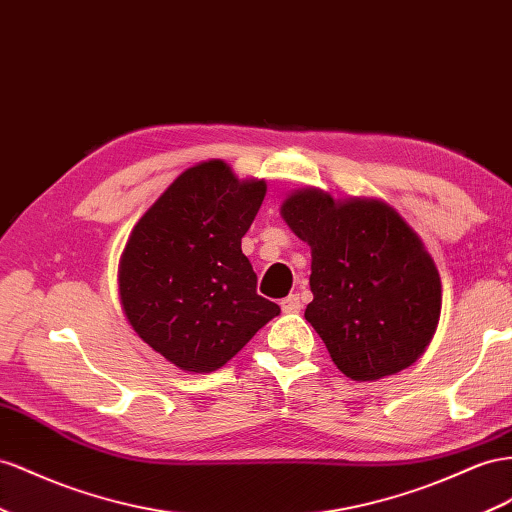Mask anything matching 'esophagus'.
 <instances>
[{"label": "esophagus", "instance_id": "obj_1", "mask_svg": "<svg viewBox=\"0 0 512 512\" xmlns=\"http://www.w3.org/2000/svg\"><path fill=\"white\" fill-rule=\"evenodd\" d=\"M282 310L284 312H288V314H293V312H299L303 306H301V299H299V295H288V297H284L282 299Z\"/></svg>", "mask_w": 512, "mask_h": 512}]
</instances>
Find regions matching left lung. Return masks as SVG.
<instances>
[{
	"instance_id": "8db88e82",
	"label": "left lung",
	"mask_w": 512,
	"mask_h": 512,
	"mask_svg": "<svg viewBox=\"0 0 512 512\" xmlns=\"http://www.w3.org/2000/svg\"><path fill=\"white\" fill-rule=\"evenodd\" d=\"M280 215L310 245L306 321L340 372L377 381L416 362L439 325L441 278L405 219L379 198L319 187L290 191Z\"/></svg>"
}]
</instances>
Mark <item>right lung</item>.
<instances>
[{
    "label": "right lung",
    "instance_id": "1",
    "mask_svg": "<svg viewBox=\"0 0 512 512\" xmlns=\"http://www.w3.org/2000/svg\"><path fill=\"white\" fill-rule=\"evenodd\" d=\"M265 178H237L222 159L191 165L137 219L118 265L120 306L150 349L185 372H213L280 306L256 293L241 252Z\"/></svg>",
    "mask_w": 512,
    "mask_h": 512
}]
</instances>
